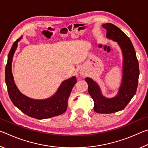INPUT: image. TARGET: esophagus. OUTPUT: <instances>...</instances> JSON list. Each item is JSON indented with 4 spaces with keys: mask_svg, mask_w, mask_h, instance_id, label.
<instances>
[{
    "mask_svg": "<svg viewBox=\"0 0 148 148\" xmlns=\"http://www.w3.org/2000/svg\"><path fill=\"white\" fill-rule=\"evenodd\" d=\"M80 74H81V76H84L85 75L84 72H80Z\"/></svg>",
    "mask_w": 148,
    "mask_h": 148,
    "instance_id": "obj_1",
    "label": "esophagus"
}]
</instances>
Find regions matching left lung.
I'll list each match as a JSON object with an SVG mask.
<instances>
[{
  "label": "left lung",
  "instance_id": "obj_1",
  "mask_svg": "<svg viewBox=\"0 0 148 148\" xmlns=\"http://www.w3.org/2000/svg\"><path fill=\"white\" fill-rule=\"evenodd\" d=\"M106 30L108 38L117 42L121 49L123 61L122 81L116 97L106 98L100 87L90 77H86L88 92L94 101V110L99 114H111L123 110L136 93L139 77V65L131 40L118 27L112 23L102 25Z\"/></svg>",
  "mask_w": 148,
  "mask_h": 148
}]
</instances>
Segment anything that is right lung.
Returning <instances> with one entry per match:
<instances>
[{"instance_id": "add662e5", "label": "right lung", "mask_w": 148, "mask_h": 148, "mask_svg": "<svg viewBox=\"0 0 148 148\" xmlns=\"http://www.w3.org/2000/svg\"><path fill=\"white\" fill-rule=\"evenodd\" d=\"M20 37L14 42L8 56L5 69V81L12 102L25 114L38 119L50 118L64 113L68 106V99L72 89L76 83V78L72 76L62 82L58 90L50 98L36 100L29 98L21 93L15 84L12 72V62Z\"/></svg>"}]
</instances>
